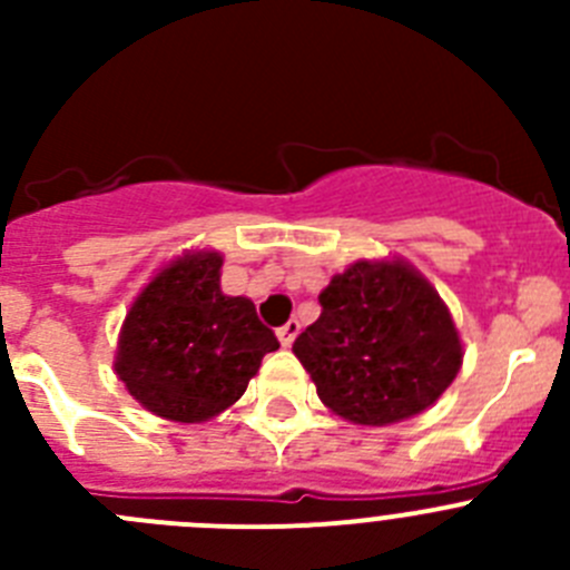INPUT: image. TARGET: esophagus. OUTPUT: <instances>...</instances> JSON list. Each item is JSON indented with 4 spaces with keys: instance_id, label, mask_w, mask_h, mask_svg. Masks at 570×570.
Returning <instances> with one entry per match:
<instances>
[{
    "instance_id": "34e87169",
    "label": "esophagus",
    "mask_w": 570,
    "mask_h": 570,
    "mask_svg": "<svg viewBox=\"0 0 570 570\" xmlns=\"http://www.w3.org/2000/svg\"><path fill=\"white\" fill-rule=\"evenodd\" d=\"M276 336H279V342L285 347L294 345V340H296V336H299V322H296V320L285 322V325H282V328L276 331Z\"/></svg>"
}]
</instances>
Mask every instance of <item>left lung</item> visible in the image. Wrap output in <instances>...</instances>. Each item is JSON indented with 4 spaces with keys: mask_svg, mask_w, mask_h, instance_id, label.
<instances>
[{
    "mask_svg": "<svg viewBox=\"0 0 570 570\" xmlns=\"http://www.w3.org/2000/svg\"><path fill=\"white\" fill-rule=\"evenodd\" d=\"M320 305L294 354L342 420L391 425L416 416L460 374L454 320L407 262H354L322 291Z\"/></svg>",
    "mask_w": 570,
    "mask_h": 570,
    "instance_id": "obj_1",
    "label": "left lung"
}]
</instances>
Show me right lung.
<instances>
[{"label":"right lung","instance_id":"right-lung-1","mask_svg":"<svg viewBox=\"0 0 570 570\" xmlns=\"http://www.w3.org/2000/svg\"><path fill=\"white\" fill-rule=\"evenodd\" d=\"M223 256L196 250L165 265L125 316L114 371L136 402L174 422L234 405L262 356L279 347L254 302L219 288Z\"/></svg>","mask_w":570,"mask_h":570}]
</instances>
